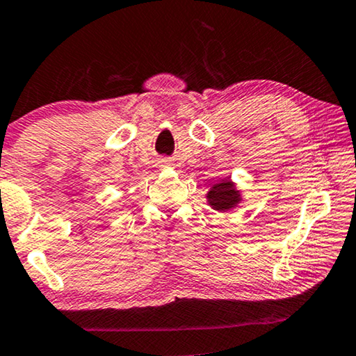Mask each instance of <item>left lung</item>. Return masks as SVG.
Segmentation results:
<instances>
[{
	"mask_svg": "<svg viewBox=\"0 0 356 356\" xmlns=\"http://www.w3.org/2000/svg\"><path fill=\"white\" fill-rule=\"evenodd\" d=\"M208 202L218 211H227L240 202V195L234 188V184H230V180H222L209 190Z\"/></svg>",
	"mask_w": 356,
	"mask_h": 356,
	"instance_id": "left-lung-1",
	"label": "left lung"
}]
</instances>
